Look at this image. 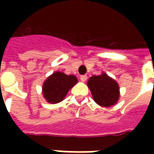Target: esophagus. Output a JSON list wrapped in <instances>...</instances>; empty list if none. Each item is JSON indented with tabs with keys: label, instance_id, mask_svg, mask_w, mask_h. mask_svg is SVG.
I'll use <instances>...</instances> for the list:
<instances>
[{
	"label": "esophagus",
	"instance_id": "1",
	"mask_svg": "<svg viewBox=\"0 0 154 154\" xmlns=\"http://www.w3.org/2000/svg\"><path fill=\"white\" fill-rule=\"evenodd\" d=\"M80 79L81 81L85 82V81H86V80H87V76H86V75H80Z\"/></svg>",
	"mask_w": 154,
	"mask_h": 154
}]
</instances>
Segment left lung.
<instances>
[{
  "label": "left lung",
  "mask_w": 154,
  "mask_h": 154,
  "mask_svg": "<svg viewBox=\"0 0 154 154\" xmlns=\"http://www.w3.org/2000/svg\"><path fill=\"white\" fill-rule=\"evenodd\" d=\"M87 86L91 90L94 101L101 106H111L119 98L118 85L107 74L93 75L88 80Z\"/></svg>",
  "instance_id": "8db88e82"
}]
</instances>
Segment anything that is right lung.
Listing matches in <instances>:
<instances>
[{
    "mask_svg": "<svg viewBox=\"0 0 154 154\" xmlns=\"http://www.w3.org/2000/svg\"><path fill=\"white\" fill-rule=\"evenodd\" d=\"M74 75H67L62 72H56L45 80L43 92L45 99L52 103L61 102L70 88L77 83Z\"/></svg>",
    "mask_w": 154,
    "mask_h": 154,
    "instance_id": "1",
    "label": "right lung"
}]
</instances>
